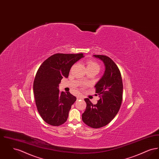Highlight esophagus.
Here are the masks:
<instances>
[{
  "mask_svg": "<svg viewBox=\"0 0 159 159\" xmlns=\"http://www.w3.org/2000/svg\"><path fill=\"white\" fill-rule=\"evenodd\" d=\"M77 99H83V98L82 97H80V96H78V97H77Z\"/></svg>",
  "mask_w": 159,
  "mask_h": 159,
  "instance_id": "esophagus-1",
  "label": "esophagus"
}]
</instances>
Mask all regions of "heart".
<instances>
[{
    "label": "heart",
    "instance_id": "b5f03b06",
    "mask_svg": "<svg viewBox=\"0 0 159 159\" xmlns=\"http://www.w3.org/2000/svg\"><path fill=\"white\" fill-rule=\"evenodd\" d=\"M86 64H87V68H97L98 70L99 69L98 64L93 61H87Z\"/></svg>",
    "mask_w": 159,
    "mask_h": 159
}]
</instances>
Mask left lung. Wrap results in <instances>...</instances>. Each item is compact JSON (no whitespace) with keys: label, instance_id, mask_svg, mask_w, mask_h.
Instances as JSON below:
<instances>
[{"label":"left lung","instance_id":"left-lung-1","mask_svg":"<svg viewBox=\"0 0 159 159\" xmlns=\"http://www.w3.org/2000/svg\"><path fill=\"white\" fill-rule=\"evenodd\" d=\"M93 56L104 62L106 71L95 86V93L100 98L97 104H93L89 99H84L86 108L82 114V120L91 128H100L111 121L119 111L123 99V82L119 69L110 57Z\"/></svg>","mask_w":159,"mask_h":159}]
</instances>
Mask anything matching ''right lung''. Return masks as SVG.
I'll list each match as a JSON object with an SVG mask.
<instances>
[{
  "label": "right lung",
  "mask_w": 159,
  "mask_h": 159,
  "mask_svg": "<svg viewBox=\"0 0 159 159\" xmlns=\"http://www.w3.org/2000/svg\"><path fill=\"white\" fill-rule=\"evenodd\" d=\"M83 57V53H55L39 67L33 83L38 112L46 123L58 126L68 118L76 97L58 89L63 77L67 78L71 66Z\"/></svg>",
  "instance_id": "add662e5"
}]
</instances>
